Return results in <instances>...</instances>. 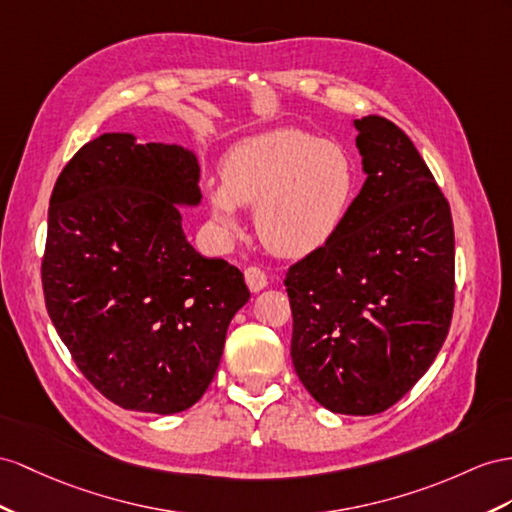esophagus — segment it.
I'll use <instances>...</instances> for the list:
<instances>
[{
  "label": "esophagus",
  "instance_id": "1",
  "mask_svg": "<svg viewBox=\"0 0 512 512\" xmlns=\"http://www.w3.org/2000/svg\"><path fill=\"white\" fill-rule=\"evenodd\" d=\"M244 279H246V285H248V290H251V292H261L268 285L266 272L257 268V266H248L244 270Z\"/></svg>",
  "mask_w": 512,
  "mask_h": 512
}]
</instances>
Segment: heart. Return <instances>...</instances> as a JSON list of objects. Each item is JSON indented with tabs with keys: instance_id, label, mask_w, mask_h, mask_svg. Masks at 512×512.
Masks as SVG:
<instances>
[{
	"instance_id": "b5f03b06",
	"label": "heart",
	"mask_w": 512,
	"mask_h": 512,
	"mask_svg": "<svg viewBox=\"0 0 512 512\" xmlns=\"http://www.w3.org/2000/svg\"><path fill=\"white\" fill-rule=\"evenodd\" d=\"M359 173L344 144L281 127L240 140L222 160V183L205 199L222 233L240 227L238 205L255 207V229L270 251L303 257L344 227Z\"/></svg>"
}]
</instances>
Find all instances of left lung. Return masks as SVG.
<instances>
[{"label": "left lung", "mask_w": 512, "mask_h": 512, "mask_svg": "<svg viewBox=\"0 0 512 512\" xmlns=\"http://www.w3.org/2000/svg\"><path fill=\"white\" fill-rule=\"evenodd\" d=\"M365 181L344 227L285 274L292 363L316 402L376 415L439 355L454 309L450 205L404 131L352 121Z\"/></svg>", "instance_id": "left-lung-1"}]
</instances>
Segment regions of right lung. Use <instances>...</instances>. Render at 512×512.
I'll return each mask as SVG.
<instances>
[{
    "label": "right lung",
    "instance_id": "right-lung-1",
    "mask_svg": "<svg viewBox=\"0 0 512 512\" xmlns=\"http://www.w3.org/2000/svg\"><path fill=\"white\" fill-rule=\"evenodd\" d=\"M179 144L103 134L64 166L49 201L43 292L80 372L129 411L190 409L214 381L231 318L251 292L194 251L179 207L201 203Z\"/></svg>",
    "mask_w": 512,
    "mask_h": 512
}]
</instances>
